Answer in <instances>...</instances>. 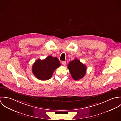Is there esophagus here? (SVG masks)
Listing matches in <instances>:
<instances>
[{
	"label": "esophagus",
	"mask_w": 121,
	"mask_h": 121,
	"mask_svg": "<svg viewBox=\"0 0 121 121\" xmlns=\"http://www.w3.org/2000/svg\"><path fill=\"white\" fill-rule=\"evenodd\" d=\"M61 63L64 65V66H65L66 64V61H63L61 62Z\"/></svg>",
	"instance_id": "1"
}]
</instances>
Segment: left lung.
<instances>
[{"label": "left lung", "instance_id": "1", "mask_svg": "<svg viewBox=\"0 0 121 121\" xmlns=\"http://www.w3.org/2000/svg\"><path fill=\"white\" fill-rule=\"evenodd\" d=\"M68 68L72 78L76 81L81 79L86 74V66L76 58L69 62Z\"/></svg>", "mask_w": 121, "mask_h": 121}]
</instances>
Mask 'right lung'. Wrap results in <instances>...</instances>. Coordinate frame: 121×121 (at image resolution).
<instances>
[{"instance_id": "1", "label": "right lung", "mask_w": 121, "mask_h": 121, "mask_svg": "<svg viewBox=\"0 0 121 121\" xmlns=\"http://www.w3.org/2000/svg\"><path fill=\"white\" fill-rule=\"evenodd\" d=\"M60 66L57 57L49 55L44 60H37L33 65L32 72L39 80H48L51 78L53 72Z\"/></svg>"}]
</instances>
